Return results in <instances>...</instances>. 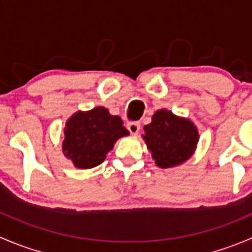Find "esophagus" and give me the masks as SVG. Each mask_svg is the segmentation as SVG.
<instances>
[{
  "mask_svg": "<svg viewBox=\"0 0 252 252\" xmlns=\"http://www.w3.org/2000/svg\"><path fill=\"white\" fill-rule=\"evenodd\" d=\"M128 130L133 135H136L139 133V130H140V123L139 122H131V123L128 124Z\"/></svg>",
  "mask_w": 252,
  "mask_h": 252,
  "instance_id": "esophagus-1",
  "label": "esophagus"
}]
</instances>
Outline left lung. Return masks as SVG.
<instances>
[{"label":"left lung","mask_w":252,"mask_h":252,"mask_svg":"<svg viewBox=\"0 0 252 252\" xmlns=\"http://www.w3.org/2000/svg\"><path fill=\"white\" fill-rule=\"evenodd\" d=\"M144 130L142 139L159 168H173L187 162L200 139L196 126L189 118L168 110L155 112Z\"/></svg>","instance_id":"left-lung-1"}]
</instances>
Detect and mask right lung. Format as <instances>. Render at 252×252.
I'll use <instances>...</instances> for the list:
<instances>
[{"instance_id": "obj_1", "label": "right lung", "mask_w": 252, "mask_h": 252, "mask_svg": "<svg viewBox=\"0 0 252 252\" xmlns=\"http://www.w3.org/2000/svg\"><path fill=\"white\" fill-rule=\"evenodd\" d=\"M121 117L98 106L78 111L68 118L63 131L62 152L79 169H90L106 159L118 139L128 136Z\"/></svg>"}]
</instances>
